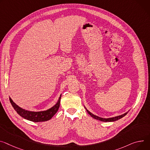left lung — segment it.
Returning a JSON list of instances; mask_svg holds the SVG:
<instances>
[{"label":"left lung","instance_id":"8db88e82","mask_svg":"<svg viewBox=\"0 0 150 150\" xmlns=\"http://www.w3.org/2000/svg\"><path fill=\"white\" fill-rule=\"evenodd\" d=\"M85 108H86V111H87V112H88L93 118L98 120H100V121H104V122H111V121H117V120H119V119L122 118L123 117H125V116L128 113V112H129V111H128V112H126V113H125V114H122V115H121L117 116V117H112V118H105L99 117H98V116H96V115H95L93 114L92 113H91L89 111H88V110H87V108H86V107H85Z\"/></svg>","mask_w":150,"mask_h":150}]
</instances>
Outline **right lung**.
<instances>
[{
	"instance_id": "right-lung-1",
	"label": "right lung",
	"mask_w": 150,
	"mask_h": 150,
	"mask_svg": "<svg viewBox=\"0 0 150 150\" xmlns=\"http://www.w3.org/2000/svg\"><path fill=\"white\" fill-rule=\"evenodd\" d=\"M61 96L62 94H60L59 100L55 105L53 106L52 107H51V108L48 109V110L46 111H38V112L30 111L24 110V109L20 108V106H18L17 105H16L14 102H13L11 98H9V100L13 109H14V110L16 111V112L23 118L33 122H42V121H46L50 120L54 115L56 114L60 107Z\"/></svg>"
}]
</instances>
